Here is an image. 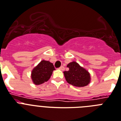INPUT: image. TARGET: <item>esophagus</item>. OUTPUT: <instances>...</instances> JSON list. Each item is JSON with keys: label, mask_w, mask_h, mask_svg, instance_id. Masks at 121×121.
Here are the masks:
<instances>
[{"label": "esophagus", "mask_w": 121, "mask_h": 121, "mask_svg": "<svg viewBox=\"0 0 121 121\" xmlns=\"http://www.w3.org/2000/svg\"><path fill=\"white\" fill-rule=\"evenodd\" d=\"M59 69L61 71H63L64 69H65V68H64L63 66H60V68H59Z\"/></svg>", "instance_id": "1"}]
</instances>
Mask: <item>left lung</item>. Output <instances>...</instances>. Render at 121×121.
Masks as SVG:
<instances>
[{"mask_svg":"<svg viewBox=\"0 0 121 121\" xmlns=\"http://www.w3.org/2000/svg\"><path fill=\"white\" fill-rule=\"evenodd\" d=\"M68 71H64V75L68 83L76 87H84L91 81V75L87 69L81 66L76 61L68 64Z\"/></svg>","mask_w":121,"mask_h":121,"instance_id":"8db88e82","label":"left lung"}]
</instances>
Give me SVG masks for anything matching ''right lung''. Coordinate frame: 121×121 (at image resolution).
Here are the masks:
<instances>
[{
	"instance_id": "add662e5",
	"label": "right lung",
	"mask_w": 121,
	"mask_h": 121,
	"mask_svg": "<svg viewBox=\"0 0 121 121\" xmlns=\"http://www.w3.org/2000/svg\"><path fill=\"white\" fill-rule=\"evenodd\" d=\"M55 69L52 63L49 61H41L31 72V78L33 84L39 85L48 81Z\"/></svg>"
}]
</instances>
